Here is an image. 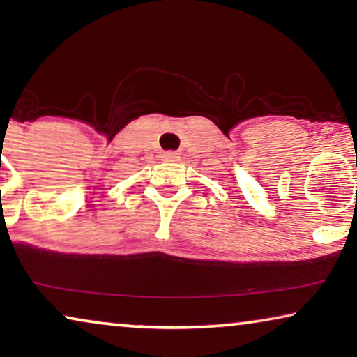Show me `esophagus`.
Wrapping results in <instances>:
<instances>
[{"label": "esophagus", "mask_w": 357, "mask_h": 357, "mask_svg": "<svg viewBox=\"0 0 357 357\" xmlns=\"http://www.w3.org/2000/svg\"><path fill=\"white\" fill-rule=\"evenodd\" d=\"M162 158L165 160V162H178L179 153L174 152V150H168V152H163Z\"/></svg>", "instance_id": "1"}]
</instances>
